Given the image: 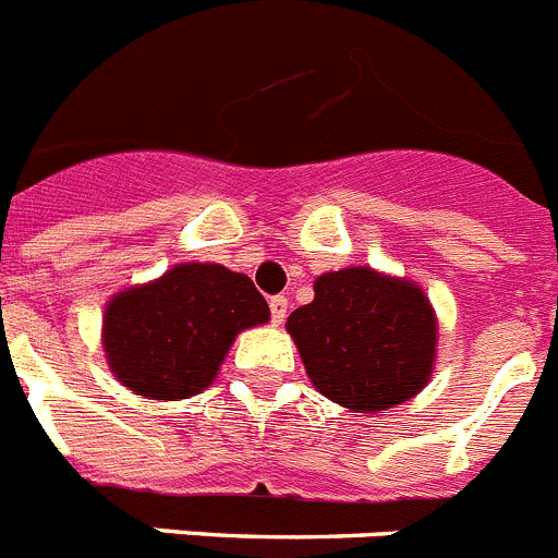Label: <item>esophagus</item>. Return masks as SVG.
Here are the masks:
<instances>
[{
    "label": "esophagus",
    "mask_w": 558,
    "mask_h": 558,
    "mask_svg": "<svg viewBox=\"0 0 558 558\" xmlns=\"http://www.w3.org/2000/svg\"><path fill=\"white\" fill-rule=\"evenodd\" d=\"M286 311H289V300H286L283 294H275V298L269 300V314H272V323L275 325L283 323Z\"/></svg>",
    "instance_id": "34e87169"
}]
</instances>
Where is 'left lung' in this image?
<instances>
[{"mask_svg": "<svg viewBox=\"0 0 558 558\" xmlns=\"http://www.w3.org/2000/svg\"><path fill=\"white\" fill-rule=\"evenodd\" d=\"M286 330L311 384L361 414L414 398L434 366L436 319L428 298L409 280L366 267L323 275L314 300L291 311Z\"/></svg>", "mask_w": 558, "mask_h": 558, "instance_id": "8db88e82", "label": "left lung"}]
</instances>
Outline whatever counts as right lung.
Masks as SVG:
<instances>
[{
  "label": "right lung",
  "instance_id": "right-lung-1",
  "mask_svg": "<svg viewBox=\"0 0 558 558\" xmlns=\"http://www.w3.org/2000/svg\"><path fill=\"white\" fill-rule=\"evenodd\" d=\"M269 305L247 275L180 264L155 283L122 291L105 311V353L124 386L180 400L217 378L235 333L267 323Z\"/></svg>",
  "mask_w": 558,
  "mask_h": 558
}]
</instances>
